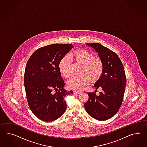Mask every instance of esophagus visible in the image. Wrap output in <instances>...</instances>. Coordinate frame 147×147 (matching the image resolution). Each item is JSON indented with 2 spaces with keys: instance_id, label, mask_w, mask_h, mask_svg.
I'll return each instance as SVG.
<instances>
[{
  "instance_id": "obj_1",
  "label": "esophagus",
  "mask_w": 147,
  "mask_h": 147,
  "mask_svg": "<svg viewBox=\"0 0 147 147\" xmlns=\"http://www.w3.org/2000/svg\"><path fill=\"white\" fill-rule=\"evenodd\" d=\"M73 93H74L80 94L81 93V92L79 91V90H74V91H73Z\"/></svg>"
}]
</instances>
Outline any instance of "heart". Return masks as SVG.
Returning a JSON list of instances; mask_svg holds the SVG:
<instances>
[{
  "mask_svg": "<svg viewBox=\"0 0 147 147\" xmlns=\"http://www.w3.org/2000/svg\"><path fill=\"white\" fill-rule=\"evenodd\" d=\"M69 57L83 65L81 71L82 74L73 76L68 81L67 86L69 88L82 90L88 85L90 80L92 82H95L101 77L104 68L102 61L98 58H94L92 54L84 49H81L71 54ZM59 71L64 78L70 76L69 58H63L60 61Z\"/></svg>",
  "mask_w": 147,
  "mask_h": 147,
  "instance_id": "heart-1",
  "label": "heart"
}]
</instances>
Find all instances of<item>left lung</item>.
Segmentation results:
<instances>
[{
	"label": "left lung",
	"instance_id": "1",
	"mask_svg": "<svg viewBox=\"0 0 147 147\" xmlns=\"http://www.w3.org/2000/svg\"><path fill=\"white\" fill-rule=\"evenodd\" d=\"M98 52L103 64V71L94 85L101 92L87 93L89 98L85 103L87 113L94 119L105 121L115 115L122 105L126 85L124 67L117 55L98 43L86 44Z\"/></svg>",
	"mask_w": 147,
	"mask_h": 147
}]
</instances>
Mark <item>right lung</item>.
<instances>
[{"instance_id":"right-lung-1","label":"right lung","mask_w":147,"mask_h":147,"mask_svg":"<svg viewBox=\"0 0 147 147\" xmlns=\"http://www.w3.org/2000/svg\"><path fill=\"white\" fill-rule=\"evenodd\" d=\"M73 48L70 44L44 46L36 49L27 62L24 77L27 101L32 112L41 120L53 121L66 109L64 98L73 92L63 88L59 64Z\"/></svg>"}]
</instances>
